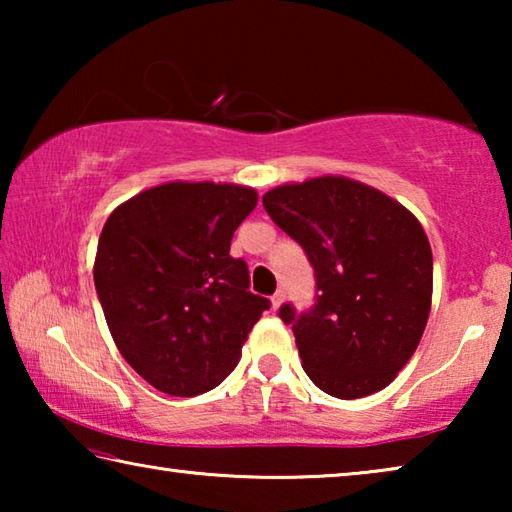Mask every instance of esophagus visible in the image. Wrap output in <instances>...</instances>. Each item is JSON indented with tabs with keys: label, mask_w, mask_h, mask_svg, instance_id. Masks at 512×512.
Here are the masks:
<instances>
[{
	"label": "esophagus",
	"mask_w": 512,
	"mask_h": 512,
	"mask_svg": "<svg viewBox=\"0 0 512 512\" xmlns=\"http://www.w3.org/2000/svg\"><path fill=\"white\" fill-rule=\"evenodd\" d=\"M271 302H273V309H277L284 302V291L282 289H277L273 296H271Z\"/></svg>",
	"instance_id": "obj_1"
}]
</instances>
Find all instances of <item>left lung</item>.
Segmentation results:
<instances>
[{
	"instance_id": "1",
	"label": "left lung",
	"mask_w": 512,
	"mask_h": 512,
	"mask_svg": "<svg viewBox=\"0 0 512 512\" xmlns=\"http://www.w3.org/2000/svg\"><path fill=\"white\" fill-rule=\"evenodd\" d=\"M264 210L305 250L314 305L280 318L309 379L339 400L391 384L418 348L431 309L433 259L418 219L357 180L323 176L268 192Z\"/></svg>"
}]
</instances>
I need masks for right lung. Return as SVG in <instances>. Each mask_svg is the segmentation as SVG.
<instances>
[{"label":"right lung","instance_id":"obj_1","mask_svg":"<svg viewBox=\"0 0 512 512\" xmlns=\"http://www.w3.org/2000/svg\"><path fill=\"white\" fill-rule=\"evenodd\" d=\"M255 205L250 187L169 183L103 225L94 287L121 357L158 391L194 397L219 386L271 307L250 291L248 264L230 255Z\"/></svg>","mask_w":512,"mask_h":512}]
</instances>
